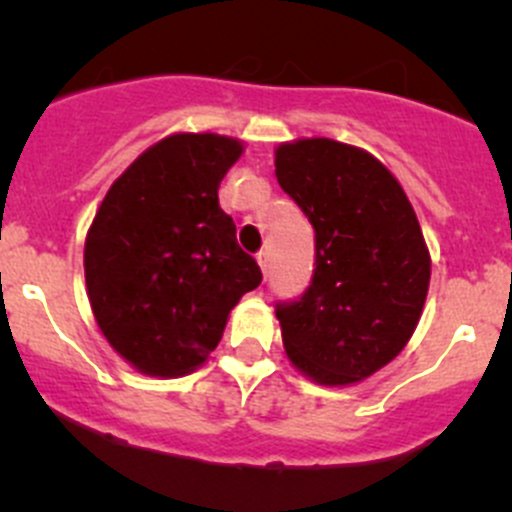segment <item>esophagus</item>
<instances>
[{
  "label": "esophagus",
  "instance_id": "1",
  "mask_svg": "<svg viewBox=\"0 0 512 512\" xmlns=\"http://www.w3.org/2000/svg\"><path fill=\"white\" fill-rule=\"evenodd\" d=\"M257 265H260V270L267 275V267H270V252L267 250L257 252Z\"/></svg>",
  "mask_w": 512,
  "mask_h": 512
}]
</instances>
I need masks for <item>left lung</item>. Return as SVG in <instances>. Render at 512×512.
<instances>
[{"instance_id":"obj_1","label":"left lung","mask_w":512,"mask_h":512,"mask_svg":"<svg viewBox=\"0 0 512 512\" xmlns=\"http://www.w3.org/2000/svg\"><path fill=\"white\" fill-rule=\"evenodd\" d=\"M280 188L314 227L309 287L277 302L287 356L327 386L389 364L414 334L431 260L399 180L374 156L332 138L277 148Z\"/></svg>"}]
</instances>
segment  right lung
<instances>
[{
  "instance_id": "right-lung-1",
  "label": "right lung",
  "mask_w": 512,
  "mask_h": 512,
  "mask_svg": "<svg viewBox=\"0 0 512 512\" xmlns=\"http://www.w3.org/2000/svg\"><path fill=\"white\" fill-rule=\"evenodd\" d=\"M240 141L175 133L111 185L86 237L84 270L103 337L153 376L193 371L218 347L237 299L262 282L218 188Z\"/></svg>"
}]
</instances>
